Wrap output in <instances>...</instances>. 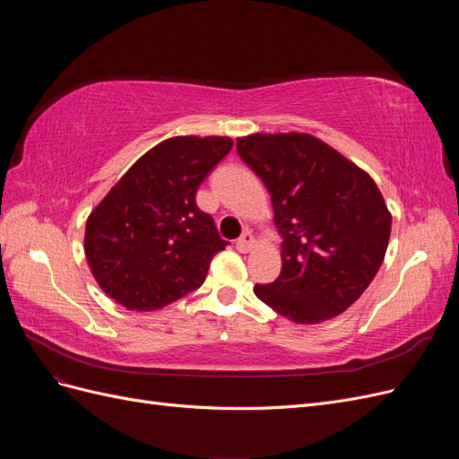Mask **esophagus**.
<instances>
[{
  "mask_svg": "<svg viewBox=\"0 0 459 459\" xmlns=\"http://www.w3.org/2000/svg\"><path fill=\"white\" fill-rule=\"evenodd\" d=\"M235 247H238V251H241V253H248L251 251V248L255 247V238H253V233L251 231H245L241 238L238 239V243H235Z\"/></svg>",
  "mask_w": 459,
  "mask_h": 459,
  "instance_id": "1",
  "label": "esophagus"
}]
</instances>
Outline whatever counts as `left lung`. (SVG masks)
<instances>
[{
  "mask_svg": "<svg viewBox=\"0 0 459 459\" xmlns=\"http://www.w3.org/2000/svg\"><path fill=\"white\" fill-rule=\"evenodd\" d=\"M239 157L268 187L281 235V273L255 295L295 324L342 314L379 272L391 212L373 179L308 134H255Z\"/></svg>",
  "mask_w": 459,
  "mask_h": 459,
  "instance_id": "8db88e82",
  "label": "left lung"
}]
</instances>
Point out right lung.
<instances>
[{
	"label": "right lung",
	"instance_id": "right-lung-1",
	"mask_svg": "<svg viewBox=\"0 0 459 459\" xmlns=\"http://www.w3.org/2000/svg\"><path fill=\"white\" fill-rule=\"evenodd\" d=\"M230 137H170L147 151L95 206L84 251L95 281L124 308H164L204 283L228 241L197 206L203 179Z\"/></svg>",
	"mask_w": 459,
	"mask_h": 459
}]
</instances>
